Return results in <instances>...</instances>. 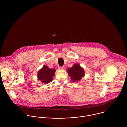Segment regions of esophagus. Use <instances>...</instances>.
<instances>
[{"instance_id":"1","label":"esophagus","mask_w":127,"mask_h":127,"mask_svg":"<svg viewBox=\"0 0 127 127\" xmlns=\"http://www.w3.org/2000/svg\"><path fill=\"white\" fill-rule=\"evenodd\" d=\"M58 69L59 70H64V67H59V68H58Z\"/></svg>"}]
</instances>
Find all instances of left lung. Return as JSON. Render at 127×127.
I'll list each match as a JSON object with an SVG mask.
<instances>
[{
	"mask_svg": "<svg viewBox=\"0 0 127 127\" xmlns=\"http://www.w3.org/2000/svg\"><path fill=\"white\" fill-rule=\"evenodd\" d=\"M67 72L71 80L73 82H78L85 75L84 69L77 63L74 64L71 68H68Z\"/></svg>",
	"mask_w": 127,
	"mask_h": 127,
	"instance_id": "1",
	"label": "left lung"
}]
</instances>
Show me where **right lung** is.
Here are the masks:
<instances>
[{"mask_svg":"<svg viewBox=\"0 0 127 127\" xmlns=\"http://www.w3.org/2000/svg\"><path fill=\"white\" fill-rule=\"evenodd\" d=\"M55 71V69H50L48 66L44 65L38 72V79L41 81L42 83L48 84L52 81Z\"/></svg>","mask_w":127,"mask_h":127,"instance_id":"obj_1","label":"right lung"}]
</instances>
